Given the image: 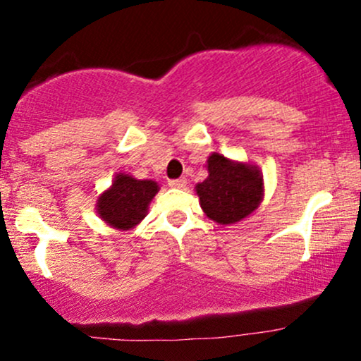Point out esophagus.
I'll list each match as a JSON object with an SVG mask.
<instances>
[{"label": "esophagus", "instance_id": "34e87169", "mask_svg": "<svg viewBox=\"0 0 361 361\" xmlns=\"http://www.w3.org/2000/svg\"><path fill=\"white\" fill-rule=\"evenodd\" d=\"M168 185L171 186V188H185L186 180H185V178H178V180H169Z\"/></svg>", "mask_w": 361, "mask_h": 361}]
</instances>
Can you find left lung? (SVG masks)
I'll return each instance as SVG.
<instances>
[{
  "instance_id": "8db88e82",
  "label": "left lung",
  "mask_w": 361,
  "mask_h": 361,
  "mask_svg": "<svg viewBox=\"0 0 361 361\" xmlns=\"http://www.w3.org/2000/svg\"><path fill=\"white\" fill-rule=\"evenodd\" d=\"M209 178L197 185L207 217L219 224H234L247 217L263 197V178L250 164L233 163L214 152L209 157Z\"/></svg>"
}]
</instances>
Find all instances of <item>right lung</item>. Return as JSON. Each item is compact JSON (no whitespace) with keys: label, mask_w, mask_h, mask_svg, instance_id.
Instances as JSON below:
<instances>
[{"label":"right lung","mask_w":361,"mask_h":361,"mask_svg":"<svg viewBox=\"0 0 361 361\" xmlns=\"http://www.w3.org/2000/svg\"><path fill=\"white\" fill-rule=\"evenodd\" d=\"M157 193V183L135 180L128 175L115 176L114 185L98 200V214L117 229H130L146 215L149 202Z\"/></svg>","instance_id":"1"}]
</instances>
